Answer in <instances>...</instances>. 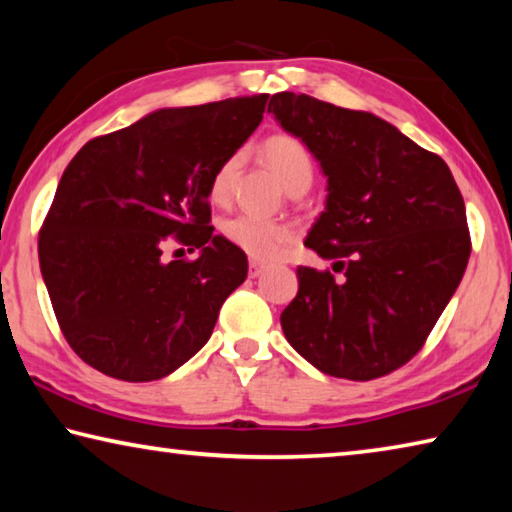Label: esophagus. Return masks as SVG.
I'll return each mask as SVG.
<instances>
[{"label": "esophagus", "mask_w": 512, "mask_h": 512, "mask_svg": "<svg viewBox=\"0 0 512 512\" xmlns=\"http://www.w3.org/2000/svg\"><path fill=\"white\" fill-rule=\"evenodd\" d=\"M266 271V264L264 262H257V259H250V266H248V275L250 277H259Z\"/></svg>", "instance_id": "esophagus-1"}]
</instances>
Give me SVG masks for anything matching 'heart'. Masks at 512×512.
I'll list each match as a JSON object with an SVG mask.
<instances>
[{
    "label": "heart",
    "instance_id": "b5f03b06",
    "mask_svg": "<svg viewBox=\"0 0 512 512\" xmlns=\"http://www.w3.org/2000/svg\"><path fill=\"white\" fill-rule=\"evenodd\" d=\"M262 155L268 162L277 178L289 192H305L314 180V160L307 146L302 144L300 137L291 133H273L262 142ZM239 167V155L232 153L225 158L210 180V196L212 201L223 203L228 201L232 180ZM223 237L230 241L232 246L244 250L246 255L255 259H271L282 253V248L293 239L291 225L280 221L259 219L253 214H235L225 219L221 225Z\"/></svg>",
    "mask_w": 512,
    "mask_h": 512
}]
</instances>
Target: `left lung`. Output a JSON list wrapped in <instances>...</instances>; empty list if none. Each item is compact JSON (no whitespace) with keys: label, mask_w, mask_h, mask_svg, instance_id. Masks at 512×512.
<instances>
[{"label":"left lung","mask_w":512,"mask_h":512,"mask_svg":"<svg viewBox=\"0 0 512 512\" xmlns=\"http://www.w3.org/2000/svg\"><path fill=\"white\" fill-rule=\"evenodd\" d=\"M268 112L325 171L327 207L305 246L344 273L298 266L284 336L325 375H391L461 284L472 250L461 189L440 155L370 112L296 92L273 94Z\"/></svg>","instance_id":"obj_1"}]
</instances>
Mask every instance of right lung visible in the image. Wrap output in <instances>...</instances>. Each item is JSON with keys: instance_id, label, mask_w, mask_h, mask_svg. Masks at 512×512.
I'll return each mask as SVG.
<instances>
[{"instance_id": "add662e5", "label": "right lung", "mask_w": 512, "mask_h": 512, "mask_svg": "<svg viewBox=\"0 0 512 512\" xmlns=\"http://www.w3.org/2000/svg\"><path fill=\"white\" fill-rule=\"evenodd\" d=\"M268 94L167 108L74 155L42 221L38 257L60 332L88 366L121 381L167 377L212 336L248 275L214 235L210 180L262 121ZM198 249L167 263L161 250Z\"/></svg>"}]
</instances>
